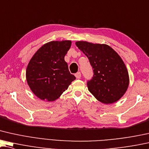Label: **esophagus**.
I'll use <instances>...</instances> for the list:
<instances>
[{
    "instance_id": "obj_1",
    "label": "esophagus",
    "mask_w": 149,
    "mask_h": 149,
    "mask_svg": "<svg viewBox=\"0 0 149 149\" xmlns=\"http://www.w3.org/2000/svg\"><path fill=\"white\" fill-rule=\"evenodd\" d=\"M74 75H75V77H76L77 79H81V73L80 72H77L76 74H75Z\"/></svg>"
}]
</instances>
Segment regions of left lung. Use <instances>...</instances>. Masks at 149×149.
<instances>
[{
  "mask_svg": "<svg viewBox=\"0 0 149 149\" xmlns=\"http://www.w3.org/2000/svg\"><path fill=\"white\" fill-rule=\"evenodd\" d=\"M76 46L87 56L93 68L87 87L98 101L113 103L124 95L129 85V75L118 54L106 44L79 41Z\"/></svg>",
  "mask_w": 149,
  "mask_h": 149,
  "instance_id": "8db88e82",
  "label": "left lung"
}]
</instances>
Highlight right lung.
I'll use <instances>...</instances> for the list:
<instances>
[{"label":"right lung","mask_w":149,"mask_h":149,"mask_svg":"<svg viewBox=\"0 0 149 149\" xmlns=\"http://www.w3.org/2000/svg\"><path fill=\"white\" fill-rule=\"evenodd\" d=\"M71 43L70 40L46 43L30 60L26 69V80L31 91L40 100H57L76 79L70 74L64 60Z\"/></svg>","instance_id":"right-lung-1"}]
</instances>
